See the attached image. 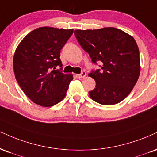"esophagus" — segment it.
Masks as SVG:
<instances>
[{
	"label": "esophagus",
	"mask_w": 157,
	"mask_h": 157,
	"mask_svg": "<svg viewBox=\"0 0 157 157\" xmlns=\"http://www.w3.org/2000/svg\"><path fill=\"white\" fill-rule=\"evenodd\" d=\"M86 76V72L85 71H82L80 75H77V77H78L79 78H84Z\"/></svg>",
	"instance_id": "obj_1"
}]
</instances>
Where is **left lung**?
<instances>
[{
  "instance_id": "8db88e82",
  "label": "left lung",
  "mask_w": 157,
  "mask_h": 157,
  "mask_svg": "<svg viewBox=\"0 0 157 157\" xmlns=\"http://www.w3.org/2000/svg\"><path fill=\"white\" fill-rule=\"evenodd\" d=\"M75 35L92 62L101 64V69L88 75L96 81L95 88L88 92L90 97L104 105L119 103L140 76V52L134 38L115 28L76 30Z\"/></svg>"
}]
</instances>
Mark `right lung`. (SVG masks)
I'll return each mask as SVG.
<instances>
[{
  "label": "right lung",
  "mask_w": 157,
  "mask_h": 157,
  "mask_svg": "<svg viewBox=\"0 0 157 157\" xmlns=\"http://www.w3.org/2000/svg\"><path fill=\"white\" fill-rule=\"evenodd\" d=\"M73 30L41 27L30 32L18 45L13 58L14 75L19 86L32 101L52 107L65 97L71 74H64L60 50ZM59 65V71H55Z\"/></svg>",
  "instance_id": "1"
}]
</instances>
